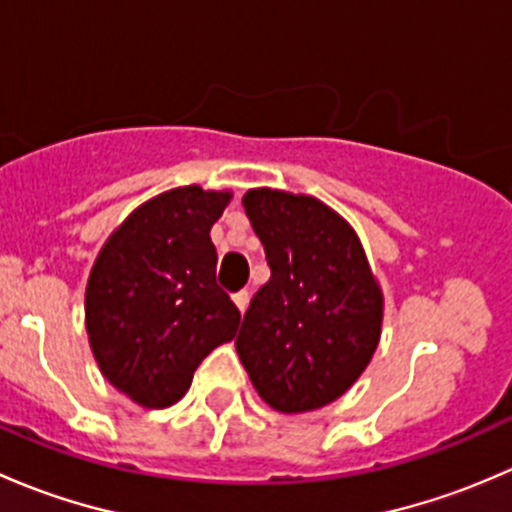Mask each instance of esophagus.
<instances>
[{
    "instance_id": "obj_1",
    "label": "esophagus",
    "mask_w": 512,
    "mask_h": 512,
    "mask_svg": "<svg viewBox=\"0 0 512 512\" xmlns=\"http://www.w3.org/2000/svg\"><path fill=\"white\" fill-rule=\"evenodd\" d=\"M232 302L237 304V309H240V312H245L247 302H250V292H247V289H240V292L232 294Z\"/></svg>"
}]
</instances>
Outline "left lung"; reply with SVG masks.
<instances>
[{"label":"left lung","instance_id":"1","mask_svg":"<svg viewBox=\"0 0 512 512\" xmlns=\"http://www.w3.org/2000/svg\"><path fill=\"white\" fill-rule=\"evenodd\" d=\"M242 205L272 275L247 307L237 354L275 411L322 409L374 356L384 294L354 227L322 200L255 188Z\"/></svg>","mask_w":512,"mask_h":512}]
</instances>
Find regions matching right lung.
Here are the masks:
<instances>
[{"instance_id":"right-lung-1","label":"right lung","mask_w":512,"mask_h":512,"mask_svg":"<svg viewBox=\"0 0 512 512\" xmlns=\"http://www.w3.org/2000/svg\"><path fill=\"white\" fill-rule=\"evenodd\" d=\"M232 193L165 190L133 210L98 252L86 332L101 374L143 409L173 406L195 369L230 342L240 312L215 282L210 227Z\"/></svg>"}]
</instances>
